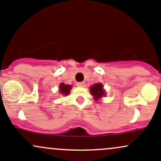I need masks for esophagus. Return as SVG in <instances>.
<instances>
[{"label":"esophagus","instance_id":"obj_1","mask_svg":"<svg viewBox=\"0 0 161 161\" xmlns=\"http://www.w3.org/2000/svg\"><path fill=\"white\" fill-rule=\"evenodd\" d=\"M77 86H78V87H84V82H77Z\"/></svg>","mask_w":161,"mask_h":161}]
</instances>
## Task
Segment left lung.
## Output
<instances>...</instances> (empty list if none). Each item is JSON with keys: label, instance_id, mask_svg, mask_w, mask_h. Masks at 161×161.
Segmentation results:
<instances>
[{"label": "left lung", "instance_id": "8db88e82", "mask_svg": "<svg viewBox=\"0 0 161 161\" xmlns=\"http://www.w3.org/2000/svg\"><path fill=\"white\" fill-rule=\"evenodd\" d=\"M91 93L94 96L95 100L99 99L104 94L103 90V85L101 84H95L91 87Z\"/></svg>", "mask_w": 161, "mask_h": 161}]
</instances>
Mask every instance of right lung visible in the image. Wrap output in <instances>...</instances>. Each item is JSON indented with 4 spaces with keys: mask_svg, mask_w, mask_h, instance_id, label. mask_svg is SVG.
Listing matches in <instances>:
<instances>
[{
    "mask_svg": "<svg viewBox=\"0 0 161 161\" xmlns=\"http://www.w3.org/2000/svg\"><path fill=\"white\" fill-rule=\"evenodd\" d=\"M71 89V86L69 84H64L61 83L60 85V92L64 95H67L70 93V90Z\"/></svg>",
    "mask_w": 161,
    "mask_h": 161,
    "instance_id": "add662e5",
    "label": "right lung"
}]
</instances>
